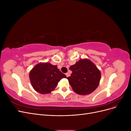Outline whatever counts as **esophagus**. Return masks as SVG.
<instances>
[{"mask_svg":"<svg viewBox=\"0 0 131 131\" xmlns=\"http://www.w3.org/2000/svg\"><path fill=\"white\" fill-rule=\"evenodd\" d=\"M66 75L67 77H69V75H70V74H69L68 73H67L66 74Z\"/></svg>","mask_w":131,"mask_h":131,"instance_id":"obj_1","label":"esophagus"}]
</instances>
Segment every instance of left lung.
<instances>
[{"instance_id":"obj_1","label":"left lung","mask_w":131,"mask_h":131,"mask_svg":"<svg viewBox=\"0 0 131 131\" xmlns=\"http://www.w3.org/2000/svg\"><path fill=\"white\" fill-rule=\"evenodd\" d=\"M72 71L67 78L69 84L75 93L86 95L92 93L100 84L101 74L93 62L88 59H81L71 66Z\"/></svg>"}]
</instances>
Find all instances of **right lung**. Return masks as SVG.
<instances>
[{
  "mask_svg": "<svg viewBox=\"0 0 131 131\" xmlns=\"http://www.w3.org/2000/svg\"><path fill=\"white\" fill-rule=\"evenodd\" d=\"M66 78V75L59 71L57 66L48 62L38 63L29 73L31 86L41 94L50 93L56 88L62 78Z\"/></svg>",
  "mask_w": 131,
  "mask_h": 131,
  "instance_id": "add662e5",
  "label": "right lung"
}]
</instances>
